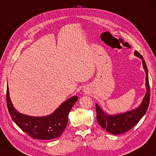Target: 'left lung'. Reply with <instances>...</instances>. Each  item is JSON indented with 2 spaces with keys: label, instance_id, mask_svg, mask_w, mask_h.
Returning <instances> with one entry per match:
<instances>
[{
  "label": "left lung",
  "instance_id": "obj_1",
  "mask_svg": "<svg viewBox=\"0 0 156 156\" xmlns=\"http://www.w3.org/2000/svg\"><path fill=\"white\" fill-rule=\"evenodd\" d=\"M136 56L142 60L143 67L146 72V86H147V93H146L144 100L140 105V106L135 109L128 112L126 113L114 115H110L104 113V112L100 109L99 105L95 104L97 114V121L99 125L103 129L106 130L109 133L113 135H120L130 130L135 126L140 119L142 118L144 115L147 112L150 102V86L148 82V69L145 61L137 51H135Z\"/></svg>",
  "mask_w": 156,
  "mask_h": 156
}]
</instances>
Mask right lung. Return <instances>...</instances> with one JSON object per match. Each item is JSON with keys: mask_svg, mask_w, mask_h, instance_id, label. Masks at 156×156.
Wrapping results in <instances>:
<instances>
[{"mask_svg": "<svg viewBox=\"0 0 156 156\" xmlns=\"http://www.w3.org/2000/svg\"><path fill=\"white\" fill-rule=\"evenodd\" d=\"M77 100V96L69 98L49 116H29L20 114L14 109L9 98L8 86L7 87V106L12 119L24 133L36 140H49L61 136L68 124V114Z\"/></svg>", "mask_w": 156, "mask_h": 156, "instance_id": "1", "label": "right lung"}]
</instances>
